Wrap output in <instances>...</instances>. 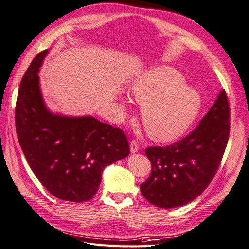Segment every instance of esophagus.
Returning <instances> with one entry per match:
<instances>
[{"instance_id": "obj_1", "label": "esophagus", "mask_w": 249, "mask_h": 249, "mask_svg": "<svg viewBox=\"0 0 249 249\" xmlns=\"http://www.w3.org/2000/svg\"><path fill=\"white\" fill-rule=\"evenodd\" d=\"M130 150H131V153H136L139 150V144L135 139H133V141L130 142Z\"/></svg>"}]
</instances>
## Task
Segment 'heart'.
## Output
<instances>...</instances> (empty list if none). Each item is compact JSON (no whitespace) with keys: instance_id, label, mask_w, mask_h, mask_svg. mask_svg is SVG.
Returning a JSON list of instances; mask_svg holds the SVG:
<instances>
[{"instance_id":"1","label":"heart","mask_w":249,"mask_h":249,"mask_svg":"<svg viewBox=\"0 0 249 249\" xmlns=\"http://www.w3.org/2000/svg\"><path fill=\"white\" fill-rule=\"evenodd\" d=\"M184 83L183 74L167 65L147 71L132 83L134 99L145 102L142 108L144 129L157 142H171L183 135L201 110V96Z\"/></svg>"}]
</instances>
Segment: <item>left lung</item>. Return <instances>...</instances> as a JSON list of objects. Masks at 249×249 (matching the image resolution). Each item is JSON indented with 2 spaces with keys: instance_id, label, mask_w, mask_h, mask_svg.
Segmentation results:
<instances>
[{
  "instance_id": "1",
  "label": "left lung",
  "mask_w": 249,
  "mask_h": 249,
  "mask_svg": "<svg viewBox=\"0 0 249 249\" xmlns=\"http://www.w3.org/2000/svg\"><path fill=\"white\" fill-rule=\"evenodd\" d=\"M229 119L228 98L223 89L189 135L167 147L145 149L152 170L141 185L143 197L156 207L171 209L201 196L214 178L225 152Z\"/></svg>"
}]
</instances>
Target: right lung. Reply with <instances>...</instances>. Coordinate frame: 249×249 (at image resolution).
Instances as JSON below:
<instances>
[{
  "label": "right lung",
  "mask_w": 249,
  "mask_h": 249,
  "mask_svg": "<svg viewBox=\"0 0 249 249\" xmlns=\"http://www.w3.org/2000/svg\"><path fill=\"white\" fill-rule=\"evenodd\" d=\"M48 50L39 53L24 74L16 105L18 141L33 172L48 192L63 201L92 198L105 168L130 153L118 128L92 116L69 117L46 107L38 72Z\"/></svg>",
  "instance_id": "add662e5"
}]
</instances>
